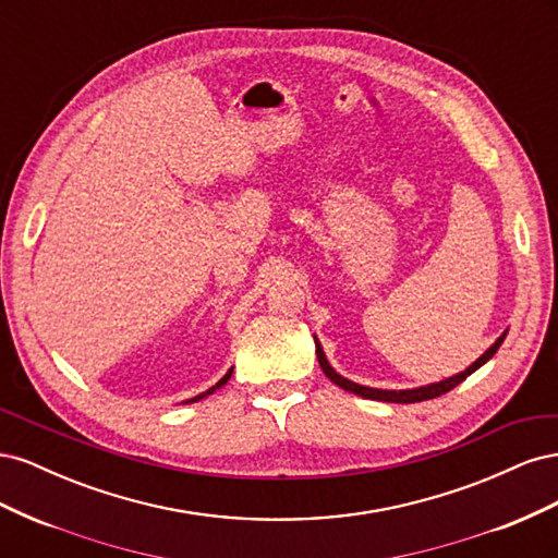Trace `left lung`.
I'll return each mask as SVG.
<instances>
[{
	"mask_svg": "<svg viewBox=\"0 0 558 558\" xmlns=\"http://www.w3.org/2000/svg\"><path fill=\"white\" fill-rule=\"evenodd\" d=\"M505 335H508V330H502V335L498 337V340H496L492 347H488L475 363H470L465 369H461V373H456V375H451V377H447V379H440V381L426 384V386H414V388H375V386H363V384L351 381V379H347V377H342L340 373H337V369L328 363L326 351H324V347H320L316 335H314V344H316L318 365H320V369H324L326 377H328L332 384H337L340 388H344V391L356 393V396H361V398L381 400V402H402V404H404V402L430 400V398H437V396H442V393L451 391L453 386H459L463 379H468L472 373H475V369H480L484 363H488V361L494 359V353L500 349V344H502V340H505Z\"/></svg>",
	"mask_w": 558,
	"mask_h": 558,
	"instance_id": "left-lung-1",
	"label": "left lung"
}]
</instances>
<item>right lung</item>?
<instances>
[{"instance_id": "add662e5", "label": "right lung", "mask_w": 558, "mask_h": 558, "mask_svg": "<svg viewBox=\"0 0 558 558\" xmlns=\"http://www.w3.org/2000/svg\"><path fill=\"white\" fill-rule=\"evenodd\" d=\"M232 369H234V367H230V369H228V373H226V375H223L221 379H218V381H216V384H214L211 388H207V391H205V393H199V396H195V398H189V400H183V404H191V402H197V400H202V398H207V396H211V393L216 391V388H221V386H226V384H228V379L232 377Z\"/></svg>"}]
</instances>
